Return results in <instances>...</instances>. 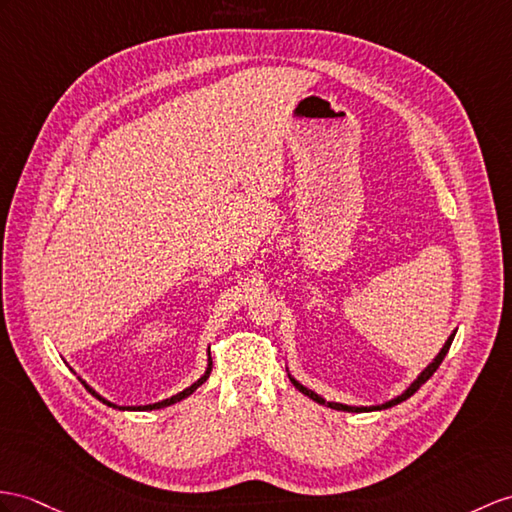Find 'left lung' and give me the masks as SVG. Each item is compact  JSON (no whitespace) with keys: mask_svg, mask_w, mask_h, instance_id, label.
Wrapping results in <instances>:
<instances>
[{"mask_svg":"<svg viewBox=\"0 0 512 512\" xmlns=\"http://www.w3.org/2000/svg\"><path fill=\"white\" fill-rule=\"evenodd\" d=\"M454 336H456V330H452V334L450 336H447V341L443 343V347H441V352L439 354H436L434 358H432V363L426 367V369H423L421 373H419V376L413 380V382H410L408 386H406V389L400 393V395H395V397H391V400L389 402H382V404H376V406H352V404H341V402H328L326 400V397H321L319 393H315L313 389H308V386H304L302 382H299V380H295L293 376H291V371H289V367H286V373H289V378H291V382H293V386H295V389L299 391V393H304V395H308L310 397V400H313V402H317V404H323V406H330V408H334V410H345V413H369V410H384V408H391V406H395V404H400V402H404V400H408V397L410 395H413L417 389H419V386L423 384V382H426L430 376H432V373L436 371V369H439V365L443 363V358L447 356V352H450V345H452V341H454Z\"/></svg>","mask_w":512,"mask_h":512,"instance_id":"left-lung-1","label":"left lung"}]
</instances>
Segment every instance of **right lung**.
<instances>
[{
    "instance_id": "1",
    "label": "right lung",
    "mask_w": 512,
    "mask_h": 512,
    "mask_svg": "<svg viewBox=\"0 0 512 512\" xmlns=\"http://www.w3.org/2000/svg\"><path fill=\"white\" fill-rule=\"evenodd\" d=\"M210 371H213V358H210V347H208V365H206V371L202 373V378H199L197 382H193L191 386H186L184 391H180V393H176V395H171V397H167V400H160V402H156V404H145V406H119V404H115V402H110V400H106L104 395H99L91 384H86V380H82L80 376H78V380L86 386V389H89V393H93L99 402H104V404H108V406H112V408H119V410H158V408H165V406H171V404H176V402H180V400H184V397H189L191 393H195L199 386H202L206 380H208V376H210Z\"/></svg>"
}]
</instances>
